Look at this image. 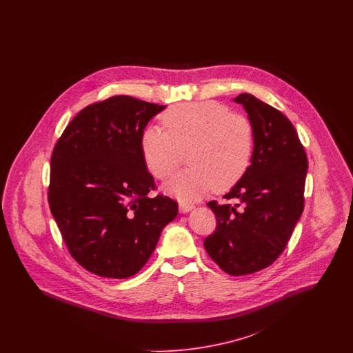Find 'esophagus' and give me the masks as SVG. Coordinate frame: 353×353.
I'll return each mask as SVG.
<instances>
[{
    "label": "esophagus",
    "instance_id": "obj_1",
    "mask_svg": "<svg viewBox=\"0 0 353 353\" xmlns=\"http://www.w3.org/2000/svg\"><path fill=\"white\" fill-rule=\"evenodd\" d=\"M179 209H180L181 213H188V212H190L192 209H194V205L190 203V202L180 201V203H179Z\"/></svg>",
    "mask_w": 353,
    "mask_h": 353
}]
</instances>
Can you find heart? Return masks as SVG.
Here are the masks:
<instances>
[{
    "label": "heart",
    "instance_id": "obj_1",
    "mask_svg": "<svg viewBox=\"0 0 353 353\" xmlns=\"http://www.w3.org/2000/svg\"><path fill=\"white\" fill-rule=\"evenodd\" d=\"M167 131L150 127L141 137L143 159L156 179L165 180L186 152L190 165L164 185L165 193L196 201L214 188L228 190L249 170L254 152L250 120L217 101L180 104L161 117Z\"/></svg>",
    "mask_w": 353,
    "mask_h": 353
}]
</instances>
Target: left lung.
<instances>
[{
  "label": "left lung",
  "mask_w": 353,
  "mask_h": 353,
  "mask_svg": "<svg viewBox=\"0 0 353 353\" xmlns=\"http://www.w3.org/2000/svg\"><path fill=\"white\" fill-rule=\"evenodd\" d=\"M233 101L243 105L254 128L252 164L223 196L235 203H208L217 228L203 246L221 269L239 276L269 268L285 250L302 216L308 161L281 111L250 94Z\"/></svg>",
  "instance_id": "obj_1"
}]
</instances>
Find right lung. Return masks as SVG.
Instances as JSON below:
<instances>
[{
	"mask_svg": "<svg viewBox=\"0 0 353 353\" xmlns=\"http://www.w3.org/2000/svg\"><path fill=\"white\" fill-rule=\"evenodd\" d=\"M165 105L118 95L87 105L51 154L49 205L72 258L104 278L124 279L147 263L179 213L141 152L148 121Z\"/></svg>",
	"mask_w": 353,
	"mask_h": 353,
	"instance_id": "add662e5",
	"label": "right lung"
}]
</instances>
